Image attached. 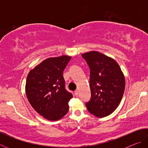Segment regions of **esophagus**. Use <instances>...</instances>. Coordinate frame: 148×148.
Here are the masks:
<instances>
[{
  "instance_id": "obj_1",
  "label": "esophagus",
  "mask_w": 148,
  "mask_h": 148,
  "mask_svg": "<svg viewBox=\"0 0 148 148\" xmlns=\"http://www.w3.org/2000/svg\"><path fill=\"white\" fill-rule=\"evenodd\" d=\"M74 95H75V96H76V97H77V96H78V95H79V91H78V90H76V91H74Z\"/></svg>"
}]
</instances>
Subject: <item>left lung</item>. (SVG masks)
I'll return each mask as SVG.
<instances>
[{
	"instance_id": "obj_1",
	"label": "left lung",
	"mask_w": 148,
	"mask_h": 148,
	"mask_svg": "<svg viewBox=\"0 0 148 148\" xmlns=\"http://www.w3.org/2000/svg\"><path fill=\"white\" fill-rule=\"evenodd\" d=\"M90 69L91 97L86 104L88 111L97 117L109 116L121 102L124 93V74L114 59L98 51L82 55Z\"/></svg>"
}]
</instances>
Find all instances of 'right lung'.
Returning a JSON list of instances; mask_svg holds the SVG:
<instances>
[{
    "instance_id": "1",
    "label": "right lung",
    "mask_w": 148,
    "mask_h": 148,
    "mask_svg": "<svg viewBox=\"0 0 148 148\" xmlns=\"http://www.w3.org/2000/svg\"><path fill=\"white\" fill-rule=\"evenodd\" d=\"M71 57H50L27 75L25 92L32 107L46 119L57 121L69 111L72 94L65 89L62 73Z\"/></svg>"
}]
</instances>
